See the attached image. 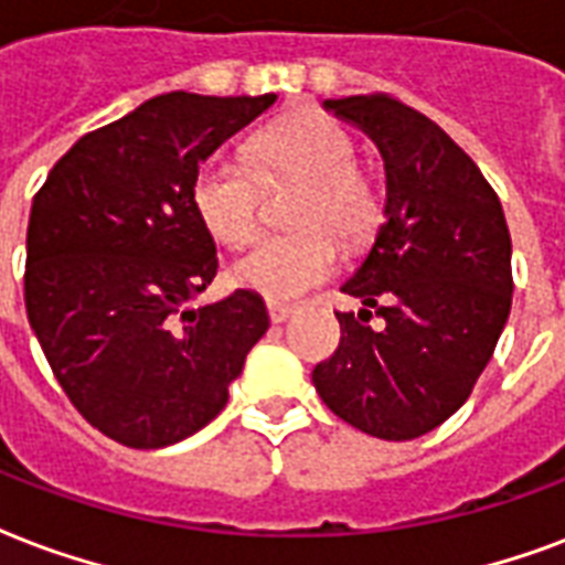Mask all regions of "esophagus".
Instances as JSON below:
<instances>
[{
	"instance_id": "1",
	"label": "esophagus",
	"mask_w": 565,
	"mask_h": 565,
	"mask_svg": "<svg viewBox=\"0 0 565 565\" xmlns=\"http://www.w3.org/2000/svg\"><path fill=\"white\" fill-rule=\"evenodd\" d=\"M266 311H269V320L273 322H284V320H290L292 313H296V305H284V301H266Z\"/></svg>"
}]
</instances>
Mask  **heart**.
I'll return each mask as SVG.
<instances>
[{"label":"heart","instance_id":"1","mask_svg":"<svg viewBox=\"0 0 565 565\" xmlns=\"http://www.w3.org/2000/svg\"><path fill=\"white\" fill-rule=\"evenodd\" d=\"M359 148L338 120L305 111L260 129L245 145V166L210 159L189 183V204L222 245L252 243L260 225V186L301 180L290 210L292 234L266 236L231 266V281L269 301L299 299L338 269V236L359 248L376 234L382 204L355 162Z\"/></svg>","mask_w":565,"mask_h":565}]
</instances>
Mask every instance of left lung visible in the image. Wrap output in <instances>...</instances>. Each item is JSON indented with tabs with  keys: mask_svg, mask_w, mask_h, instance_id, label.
<instances>
[{
	"mask_svg": "<svg viewBox=\"0 0 565 565\" xmlns=\"http://www.w3.org/2000/svg\"><path fill=\"white\" fill-rule=\"evenodd\" d=\"M385 159V225L340 290V347L313 367L322 403L361 433L408 441L471 397L512 305V243L501 201L436 120L387 94L326 100ZM373 307L386 320L369 326Z\"/></svg>",
	"mask_w": 565,
	"mask_h": 565,
	"instance_id": "obj_1",
	"label": "left lung"
}]
</instances>
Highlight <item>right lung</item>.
Returning a JSON list of instances; mask_svg holds the SVG:
<instances>
[{
    "instance_id": "obj_1",
    "label": "right lung",
    "mask_w": 565,
    "mask_h": 565,
    "mask_svg": "<svg viewBox=\"0 0 565 565\" xmlns=\"http://www.w3.org/2000/svg\"><path fill=\"white\" fill-rule=\"evenodd\" d=\"M273 103L159 94L82 136L34 195L25 313L64 394L118 445L157 450L210 424L269 329L252 290L189 308L218 269L189 183Z\"/></svg>"
}]
</instances>
